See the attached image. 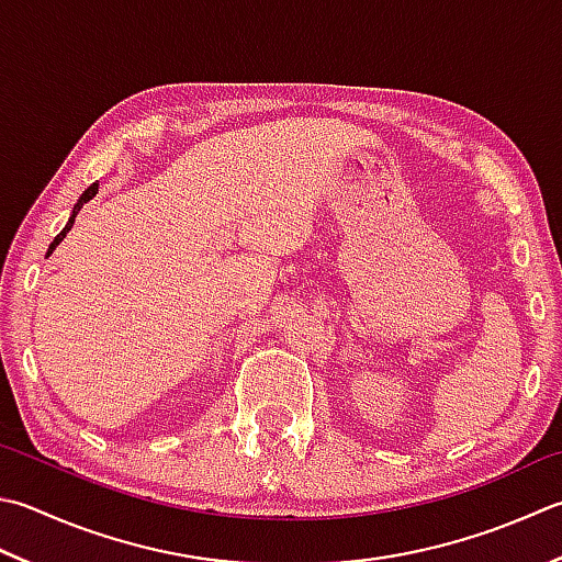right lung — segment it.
Returning <instances> with one entry per match:
<instances>
[{
    "instance_id": "right-lung-1",
    "label": "right lung",
    "mask_w": 562,
    "mask_h": 562,
    "mask_svg": "<svg viewBox=\"0 0 562 562\" xmlns=\"http://www.w3.org/2000/svg\"><path fill=\"white\" fill-rule=\"evenodd\" d=\"M97 190H99V182H92V184H90V187H87V190H85V192L80 194V200H77V204L72 206V212H70V218H68V224H65V228L60 231V234H58V236H55V238H53V244L48 246V256H50V252H53L55 248H58V244H60V240H63L65 236H68V231H70V228H72V224H75V216H77V214H80V209H82V206H85L87 202H90V200H92V196L97 194ZM48 256H46V258H48Z\"/></svg>"
}]
</instances>
